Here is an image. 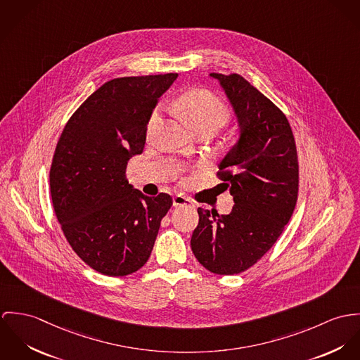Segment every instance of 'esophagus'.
<instances>
[{"mask_svg":"<svg viewBox=\"0 0 360 360\" xmlns=\"http://www.w3.org/2000/svg\"><path fill=\"white\" fill-rule=\"evenodd\" d=\"M172 204L174 207H181V205H193L192 200L188 199L186 196L184 195H176L174 199H172Z\"/></svg>","mask_w":360,"mask_h":360,"instance_id":"obj_1","label":"esophagus"}]
</instances>
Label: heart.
<instances>
[{
  "label": "heart",
  "instance_id": "b5f03b06",
  "mask_svg": "<svg viewBox=\"0 0 360 360\" xmlns=\"http://www.w3.org/2000/svg\"><path fill=\"white\" fill-rule=\"evenodd\" d=\"M175 110L195 129H218L231 119L228 106L207 89H193L184 94L175 103ZM160 121V113L155 112L148 124V134H153Z\"/></svg>",
  "mask_w": 360,
  "mask_h": 360
}]
</instances>
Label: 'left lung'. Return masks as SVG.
Here are the masks:
<instances>
[{
  "mask_svg": "<svg viewBox=\"0 0 360 360\" xmlns=\"http://www.w3.org/2000/svg\"><path fill=\"white\" fill-rule=\"evenodd\" d=\"M239 122V139L219 164L218 176L235 205L226 215L198 208L191 245L217 275L244 272L279 239L298 198L294 135L279 108L239 75L211 73Z\"/></svg>",
  "mask_w": 360,
  "mask_h": 360,
  "instance_id": "1",
  "label": "left lung"
}]
</instances>
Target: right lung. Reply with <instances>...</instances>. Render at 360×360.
Masks as SVG:
<instances>
[{
    "label": "right lung",
    "mask_w": 360,
    "mask_h": 360,
    "mask_svg": "<svg viewBox=\"0 0 360 360\" xmlns=\"http://www.w3.org/2000/svg\"><path fill=\"white\" fill-rule=\"evenodd\" d=\"M176 73L105 82L73 113L49 171L51 198L65 238L81 259L106 276H127L150 257L167 193L145 196L125 178L145 148L148 122Z\"/></svg>",
    "instance_id": "add662e5"
}]
</instances>
